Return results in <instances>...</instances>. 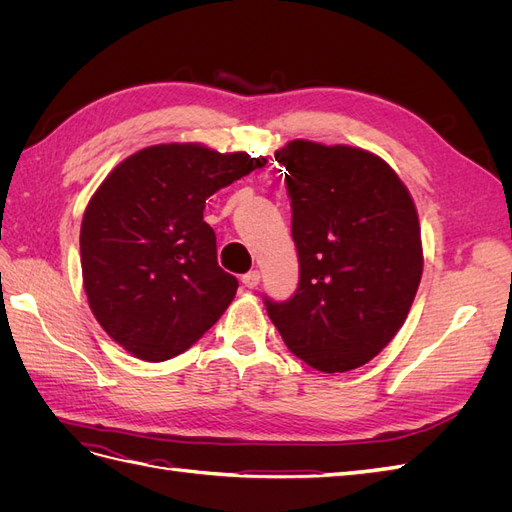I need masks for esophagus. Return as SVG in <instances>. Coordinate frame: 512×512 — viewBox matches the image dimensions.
Here are the masks:
<instances>
[{"mask_svg":"<svg viewBox=\"0 0 512 512\" xmlns=\"http://www.w3.org/2000/svg\"><path fill=\"white\" fill-rule=\"evenodd\" d=\"M241 282H243V286H245V288H256V286L260 284V271H250V273H245V275L241 277Z\"/></svg>","mask_w":512,"mask_h":512,"instance_id":"esophagus-1","label":"esophagus"}]
</instances>
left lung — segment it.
I'll use <instances>...</instances> for the list:
<instances>
[{"label":"left lung","instance_id":"obj_1","mask_svg":"<svg viewBox=\"0 0 512 512\" xmlns=\"http://www.w3.org/2000/svg\"><path fill=\"white\" fill-rule=\"evenodd\" d=\"M286 166L301 280L267 314L286 346L324 374L374 359L404 327L423 275L416 205L376 153L294 138Z\"/></svg>","mask_w":512,"mask_h":512}]
</instances>
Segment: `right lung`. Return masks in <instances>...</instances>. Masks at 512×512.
Here are the masks:
<instances>
[{
  "instance_id": "1",
  "label": "right lung",
  "mask_w": 512,
  "mask_h": 512,
  "mask_svg": "<svg viewBox=\"0 0 512 512\" xmlns=\"http://www.w3.org/2000/svg\"><path fill=\"white\" fill-rule=\"evenodd\" d=\"M265 164L245 151L164 143L106 175L83 213L81 269L91 314L115 344L160 363L220 320L239 282L218 265L205 200Z\"/></svg>"
}]
</instances>
